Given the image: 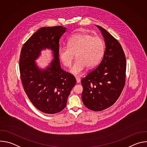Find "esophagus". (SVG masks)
Listing matches in <instances>:
<instances>
[{
    "label": "esophagus",
    "mask_w": 147,
    "mask_h": 147,
    "mask_svg": "<svg viewBox=\"0 0 147 147\" xmlns=\"http://www.w3.org/2000/svg\"><path fill=\"white\" fill-rule=\"evenodd\" d=\"M76 81H77V83H79V82H80V81H81L80 78V77H76Z\"/></svg>",
    "instance_id": "obj_1"
}]
</instances>
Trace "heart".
Segmentation results:
<instances>
[{
  "label": "heart",
  "mask_w": 147,
  "mask_h": 147,
  "mask_svg": "<svg viewBox=\"0 0 147 147\" xmlns=\"http://www.w3.org/2000/svg\"><path fill=\"white\" fill-rule=\"evenodd\" d=\"M105 52L103 40L87 32L73 35L67 42V47H60L58 50L59 58L65 67H70L74 55L77 59L70 73L79 76L86 67L90 68L101 60Z\"/></svg>",
  "instance_id": "1"
}]
</instances>
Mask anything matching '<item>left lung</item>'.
Here are the masks:
<instances>
[{
    "label": "left lung",
    "instance_id": "left-lung-1",
    "mask_svg": "<svg viewBox=\"0 0 147 147\" xmlns=\"http://www.w3.org/2000/svg\"><path fill=\"white\" fill-rule=\"evenodd\" d=\"M105 44L99 66L81 80L82 100L90 110L101 111L112 106L120 95L125 84L126 60L120 43L99 26Z\"/></svg>",
    "mask_w": 147,
    "mask_h": 147
}]
</instances>
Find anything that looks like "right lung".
<instances>
[{
    "mask_svg": "<svg viewBox=\"0 0 147 147\" xmlns=\"http://www.w3.org/2000/svg\"><path fill=\"white\" fill-rule=\"evenodd\" d=\"M62 26L39 28L24 44L20 58V72L28 98L40 111L55 114L61 111L76 85L74 77L61 68L58 55L59 40L66 31ZM51 51V63L42 68L36 60L41 52Z\"/></svg>",
    "mask_w": 147,
    "mask_h": 147,
    "instance_id": "add662e5",
    "label": "right lung"
}]
</instances>
